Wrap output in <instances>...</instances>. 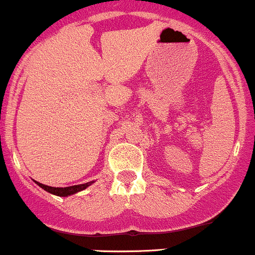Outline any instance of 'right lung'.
<instances>
[{"label":"right lung","instance_id":"add662e5","mask_svg":"<svg viewBox=\"0 0 255 255\" xmlns=\"http://www.w3.org/2000/svg\"><path fill=\"white\" fill-rule=\"evenodd\" d=\"M36 183L39 186V187H42L43 190H45V191H47V192L52 193V195L60 196V197H67V196L74 195V193L79 192V191L85 190V188H87L88 186L92 185L93 182L83 183V185L69 186V187H50V186H45V185H43V183L37 182V181H36Z\"/></svg>","mask_w":255,"mask_h":255}]
</instances>
